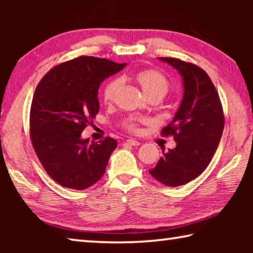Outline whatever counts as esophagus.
Masks as SVG:
<instances>
[{"label":"esophagus","mask_w":253,"mask_h":253,"mask_svg":"<svg viewBox=\"0 0 253 253\" xmlns=\"http://www.w3.org/2000/svg\"><path fill=\"white\" fill-rule=\"evenodd\" d=\"M126 143L131 145V146H138V145H140V143L138 142V140H136V139H134V138H128V139L126 140Z\"/></svg>","instance_id":"obj_1"}]
</instances>
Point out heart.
Masks as SVG:
<instances>
[{
	"label": "heart",
	"instance_id": "1",
	"mask_svg": "<svg viewBox=\"0 0 253 253\" xmlns=\"http://www.w3.org/2000/svg\"><path fill=\"white\" fill-rule=\"evenodd\" d=\"M134 79L145 95L149 98L154 96L164 97L169 89V80L162 72L155 69H143L132 74ZM121 85V81L118 79H111L102 88V99L105 102H111ZM148 121L143 117H127L123 121V127L131 132L139 130V126L142 124H146Z\"/></svg>",
	"mask_w": 253,
	"mask_h": 253
}]
</instances>
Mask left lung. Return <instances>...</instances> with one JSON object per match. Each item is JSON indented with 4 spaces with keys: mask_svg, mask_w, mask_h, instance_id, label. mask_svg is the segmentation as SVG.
<instances>
[{
    "mask_svg": "<svg viewBox=\"0 0 253 253\" xmlns=\"http://www.w3.org/2000/svg\"><path fill=\"white\" fill-rule=\"evenodd\" d=\"M177 69L183 78V99L173 121L161 131L173 136L176 147L163 151L149 174L166 186H179L208 168L221 140L224 114L215 87L202 68L175 58H158Z\"/></svg>",
    "mask_w": 253,
    "mask_h": 253,
    "instance_id": "obj_1",
    "label": "left lung"
}]
</instances>
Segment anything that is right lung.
I'll return each instance as SVG.
<instances>
[{
	"label": "right lung",
	"mask_w": 253,
	"mask_h": 253,
	"mask_svg": "<svg viewBox=\"0 0 253 253\" xmlns=\"http://www.w3.org/2000/svg\"><path fill=\"white\" fill-rule=\"evenodd\" d=\"M126 63L81 55L53 67L34 91L30 110V138L49 176L63 187L85 190L106 172L117 142L81 138L99 111L98 89Z\"/></svg>",
	"instance_id": "1"
}]
</instances>
